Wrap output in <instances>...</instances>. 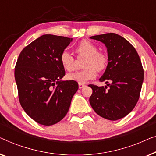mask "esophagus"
Wrapping results in <instances>:
<instances>
[{
    "instance_id": "esophagus-1",
    "label": "esophagus",
    "mask_w": 156,
    "mask_h": 156,
    "mask_svg": "<svg viewBox=\"0 0 156 156\" xmlns=\"http://www.w3.org/2000/svg\"><path fill=\"white\" fill-rule=\"evenodd\" d=\"M85 86V85L84 84V83H78V87H79V88H80V89L83 88V87H84Z\"/></svg>"
}]
</instances>
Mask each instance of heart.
<instances>
[{"label": "heart", "mask_w": 156, "mask_h": 156, "mask_svg": "<svg viewBox=\"0 0 156 156\" xmlns=\"http://www.w3.org/2000/svg\"><path fill=\"white\" fill-rule=\"evenodd\" d=\"M76 52L78 58H85L82 71L69 74L68 79L85 83V81L95 78L98 71H102L107 65V56L101 51H98L95 44L87 40H83L76 47ZM61 64L67 71H73L75 69V58L71 54L63 51L60 55Z\"/></svg>", "instance_id": "1"}]
</instances>
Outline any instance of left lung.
<instances>
[{
  "instance_id": "left-lung-1",
  "label": "left lung",
  "mask_w": 156,
  "mask_h": 156,
  "mask_svg": "<svg viewBox=\"0 0 156 156\" xmlns=\"http://www.w3.org/2000/svg\"><path fill=\"white\" fill-rule=\"evenodd\" d=\"M90 39L104 43L108 64L100 81L107 85L90 84V103L94 111L105 119L115 121L131 112L139 99L144 81V69L135 48L115 33L95 35Z\"/></svg>"
}]
</instances>
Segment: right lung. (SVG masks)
<instances>
[{"label":"right lung","instance_id":"add662e5","mask_svg":"<svg viewBox=\"0 0 156 156\" xmlns=\"http://www.w3.org/2000/svg\"><path fill=\"white\" fill-rule=\"evenodd\" d=\"M72 38L44 34L22 50L15 69V78L22 107L39 124L51 126L69 111L78 89L75 80H61L65 69L60 55Z\"/></svg>","mask_w":156,"mask_h":156}]
</instances>
